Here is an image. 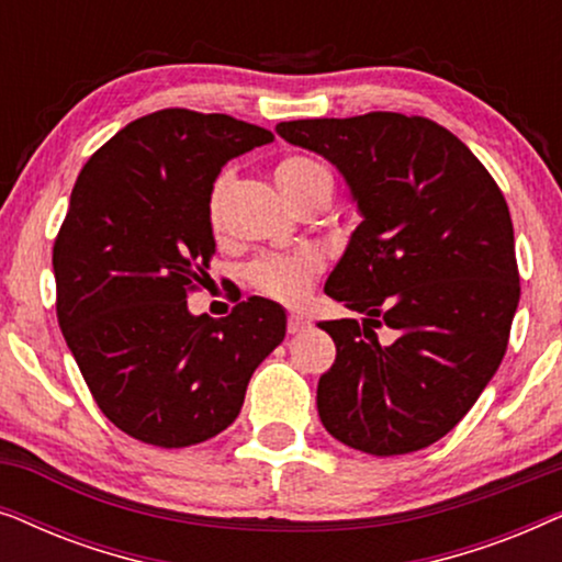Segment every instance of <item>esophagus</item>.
Returning a JSON list of instances; mask_svg holds the SVG:
<instances>
[{"mask_svg": "<svg viewBox=\"0 0 562 562\" xmlns=\"http://www.w3.org/2000/svg\"><path fill=\"white\" fill-rule=\"evenodd\" d=\"M306 327H310V319L302 317V314H289V333H291V335L304 333Z\"/></svg>", "mask_w": 562, "mask_h": 562, "instance_id": "34e87169", "label": "esophagus"}]
</instances>
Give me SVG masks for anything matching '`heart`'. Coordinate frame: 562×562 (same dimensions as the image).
Returning a JSON list of instances; mask_svg holds the SVG:
<instances>
[{
  "instance_id": "obj_1",
  "label": "heart",
  "mask_w": 562,
  "mask_h": 562,
  "mask_svg": "<svg viewBox=\"0 0 562 562\" xmlns=\"http://www.w3.org/2000/svg\"><path fill=\"white\" fill-rule=\"evenodd\" d=\"M273 179L279 183L281 194L289 199L291 204L306 191L319 187V183H333V176L319 160L304 158V156H286L279 160L273 168ZM229 176L222 173L210 191V222L217 225L220 220V206L222 194H225ZM322 271V258L314 250H299V252H271L263 256L250 266L248 279L260 294L276 299L281 304H296L306 296V291L312 289L314 279Z\"/></svg>"
}]
</instances>
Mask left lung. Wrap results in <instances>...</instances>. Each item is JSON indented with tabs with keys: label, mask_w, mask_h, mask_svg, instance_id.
Wrapping results in <instances>:
<instances>
[{
	"label": "left lung",
	"mask_w": 562,
	"mask_h": 562,
	"mask_svg": "<svg viewBox=\"0 0 562 562\" xmlns=\"http://www.w3.org/2000/svg\"><path fill=\"white\" fill-rule=\"evenodd\" d=\"M329 160L360 225L325 294L358 319L319 322L337 358L317 409L335 440L404 456L450 432L502 363L519 273L509 206L450 130L398 112L276 125ZM394 328L379 341L374 327Z\"/></svg>",
	"instance_id": "1"
}]
</instances>
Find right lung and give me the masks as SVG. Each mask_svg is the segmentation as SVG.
<instances>
[{"mask_svg":"<svg viewBox=\"0 0 562 562\" xmlns=\"http://www.w3.org/2000/svg\"><path fill=\"white\" fill-rule=\"evenodd\" d=\"M273 135L191 110L122 127L81 168L53 245L58 325L104 417L135 440L189 448L233 425L286 312L252 296L189 312L217 250L206 204L222 166Z\"/></svg>","mask_w":562,"mask_h":562,"instance_id":"obj_1","label":"right lung"}]
</instances>
